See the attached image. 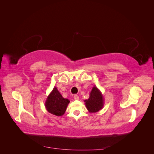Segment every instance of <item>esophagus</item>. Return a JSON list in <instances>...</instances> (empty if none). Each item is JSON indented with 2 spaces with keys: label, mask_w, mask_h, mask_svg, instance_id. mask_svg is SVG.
Here are the masks:
<instances>
[{
  "label": "esophagus",
  "mask_w": 154,
  "mask_h": 154,
  "mask_svg": "<svg viewBox=\"0 0 154 154\" xmlns=\"http://www.w3.org/2000/svg\"><path fill=\"white\" fill-rule=\"evenodd\" d=\"M74 100H80V98H79V96L78 95H74Z\"/></svg>",
  "instance_id": "34e87169"
}]
</instances>
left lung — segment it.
Returning a JSON list of instances; mask_svg holds the SVG:
<instances>
[{"label": "left lung", "instance_id": "left-lung-1", "mask_svg": "<svg viewBox=\"0 0 154 154\" xmlns=\"http://www.w3.org/2000/svg\"><path fill=\"white\" fill-rule=\"evenodd\" d=\"M84 101L86 108L91 113L97 112L103 109L104 106L103 96L96 86L92 87L88 99Z\"/></svg>", "mask_w": 154, "mask_h": 154}]
</instances>
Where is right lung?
I'll use <instances>...</instances> for the list:
<instances>
[{"instance_id":"right-lung-1","label":"right lung","mask_w":154,"mask_h":154,"mask_svg":"<svg viewBox=\"0 0 154 154\" xmlns=\"http://www.w3.org/2000/svg\"><path fill=\"white\" fill-rule=\"evenodd\" d=\"M70 101L64 98L57 87H54L45 102V106L48 112L57 116H62L66 112Z\"/></svg>"}]
</instances>
